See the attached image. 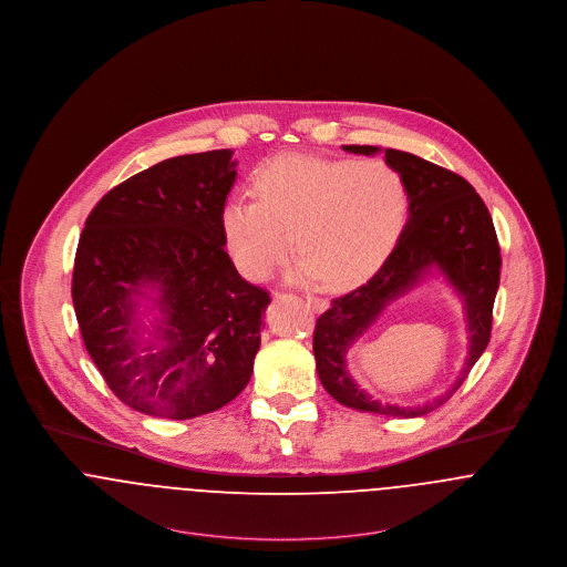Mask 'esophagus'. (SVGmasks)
<instances>
[{"label": "esophagus", "mask_w": 567, "mask_h": 567, "mask_svg": "<svg viewBox=\"0 0 567 567\" xmlns=\"http://www.w3.org/2000/svg\"><path fill=\"white\" fill-rule=\"evenodd\" d=\"M306 303H308V308L315 310V312H321V310L326 308V301L319 300V298H306Z\"/></svg>", "instance_id": "1"}]
</instances>
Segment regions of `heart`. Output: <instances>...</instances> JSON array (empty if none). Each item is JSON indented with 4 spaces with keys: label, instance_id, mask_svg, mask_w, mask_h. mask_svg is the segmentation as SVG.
<instances>
[{
    "label": "heart",
    "instance_id": "b5f03b06",
    "mask_svg": "<svg viewBox=\"0 0 567 567\" xmlns=\"http://www.w3.org/2000/svg\"><path fill=\"white\" fill-rule=\"evenodd\" d=\"M255 197L223 209V231L235 266L264 280L298 241L291 276L353 289L385 264L406 227L411 193L385 161H332L287 154L255 173ZM297 239H292V234Z\"/></svg>",
    "mask_w": 567,
    "mask_h": 567
}]
</instances>
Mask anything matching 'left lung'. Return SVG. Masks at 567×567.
Instances as JSON below:
<instances>
[{
	"mask_svg": "<svg viewBox=\"0 0 567 567\" xmlns=\"http://www.w3.org/2000/svg\"><path fill=\"white\" fill-rule=\"evenodd\" d=\"M344 152L372 156L374 145H342ZM385 163L406 179L411 209L396 248L367 285L336 298L317 319L312 351L317 374L332 399L344 406L388 417H420L452 399L468 370L488 347L493 303L499 289V241L488 207L465 177L400 150H385ZM436 268L466 303L470 351L457 383L422 405H390L372 400L346 368V351L382 308Z\"/></svg>",
	"mask_w": 567,
	"mask_h": 567,
	"instance_id": "1",
	"label": "left lung"
}]
</instances>
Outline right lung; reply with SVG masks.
Segmentation results:
<instances>
[{"label": "right lung", "mask_w": 567, "mask_h": 567, "mask_svg": "<svg viewBox=\"0 0 567 567\" xmlns=\"http://www.w3.org/2000/svg\"><path fill=\"white\" fill-rule=\"evenodd\" d=\"M231 150L168 158L109 190L85 220L72 303L111 392L145 415L190 420L248 385L269 296L225 250ZM159 317L145 339L140 300Z\"/></svg>", "instance_id": "1"}]
</instances>
